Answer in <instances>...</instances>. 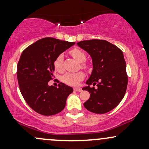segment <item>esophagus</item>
Instances as JSON below:
<instances>
[{
  "label": "esophagus",
  "mask_w": 149,
  "mask_h": 149,
  "mask_svg": "<svg viewBox=\"0 0 149 149\" xmlns=\"http://www.w3.org/2000/svg\"><path fill=\"white\" fill-rule=\"evenodd\" d=\"M74 90H75V91H77V92H81L82 91V89L81 88H74Z\"/></svg>",
  "instance_id": "obj_1"
}]
</instances>
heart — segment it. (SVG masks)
Listing matches in <instances>:
<instances>
[{
  "label": "heart",
  "mask_w": 149,
  "mask_h": 149,
  "mask_svg": "<svg viewBox=\"0 0 149 149\" xmlns=\"http://www.w3.org/2000/svg\"><path fill=\"white\" fill-rule=\"evenodd\" d=\"M71 55L73 56L77 61L82 63L85 61L86 59V54L85 53L82 51L81 49L78 48H74L70 51ZM63 56L62 54H59L57 58L54 60V67L58 71H62L63 69ZM82 67L85 68V66L84 64H82ZM84 78V74L82 72L77 73H67L62 76V81L67 85H76L81 81Z\"/></svg>",
  "instance_id": "obj_1"
}]
</instances>
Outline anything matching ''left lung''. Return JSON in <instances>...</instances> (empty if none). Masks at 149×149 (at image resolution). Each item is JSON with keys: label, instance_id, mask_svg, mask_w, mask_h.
<instances>
[{"label": "left lung", "instance_id": "obj_1", "mask_svg": "<svg viewBox=\"0 0 149 149\" xmlns=\"http://www.w3.org/2000/svg\"><path fill=\"white\" fill-rule=\"evenodd\" d=\"M77 45L91 56L93 69L83 90L90 93L83 105L89 111L106 113L118 105L127 86L126 63L123 53L117 46L104 40H83ZM97 84V88H90Z\"/></svg>", "mask_w": 149, "mask_h": 149}]
</instances>
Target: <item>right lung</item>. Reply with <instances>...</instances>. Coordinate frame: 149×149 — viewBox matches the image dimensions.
Segmentation results:
<instances>
[{"label": "right lung", "instance_id": "obj_1", "mask_svg": "<svg viewBox=\"0 0 149 149\" xmlns=\"http://www.w3.org/2000/svg\"><path fill=\"white\" fill-rule=\"evenodd\" d=\"M75 42L53 38L37 40L23 51L17 64L20 92L28 105L43 116L55 115L66 106V99L73 90L60 83L58 87L48 85L54 78V60Z\"/></svg>", "mask_w": 149, "mask_h": 149}]
</instances>
